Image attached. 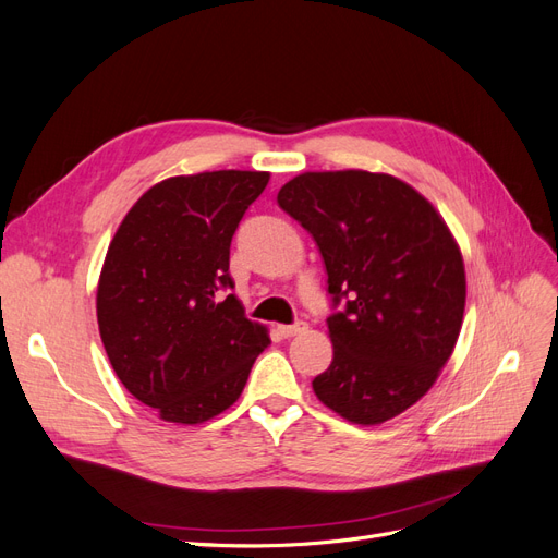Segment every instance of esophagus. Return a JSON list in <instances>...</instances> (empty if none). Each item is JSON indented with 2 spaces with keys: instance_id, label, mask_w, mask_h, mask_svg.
Segmentation results:
<instances>
[{
  "instance_id": "obj_1",
  "label": "esophagus",
  "mask_w": 558,
  "mask_h": 558,
  "mask_svg": "<svg viewBox=\"0 0 558 558\" xmlns=\"http://www.w3.org/2000/svg\"><path fill=\"white\" fill-rule=\"evenodd\" d=\"M279 332H281V337H295V335L307 332V324L305 320H295V324H291V326H279Z\"/></svg>"
}]
</instances>
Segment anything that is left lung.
Instances as JSON below:
<instances>
[{"instance_id": "1", "label": "left lung", "mask_w": 558, "mask_h": 558, "mask_svg": "<svg viewBox=\"0 0 558 558\" xmlns=\"http://www.w3.org/2000/svg\"><path fill=\"white\" fill-rule=\"evenodd\" d=\"M326 263L332 361L316 398L377 426L428 393L459 340L465 267L445 218L412 185L363 170L305 172L277 195Z\"/></svg>"}]
</instances>
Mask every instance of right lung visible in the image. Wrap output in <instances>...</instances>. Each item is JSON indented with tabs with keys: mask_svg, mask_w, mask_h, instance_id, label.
<instances>
[{
	"mask_svg": "<svg viewBox=\"0 0 558 558\" xmlns=\"http://www.w3.org/2000/svg\"><path fill=\"white\" fill-rule=\"evenodd\" d=\"M267 172L172 177L125 214L97 283V324L113 373L172 424H202L244 391L267 328L244 316L230 242Z\"/></svg>",
	"mask_w": 558,
	"mask_h": 558,
	"instance_id": "add662e5",
	"label": "right lung"
}]
</instances>
